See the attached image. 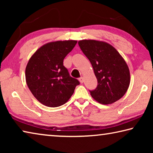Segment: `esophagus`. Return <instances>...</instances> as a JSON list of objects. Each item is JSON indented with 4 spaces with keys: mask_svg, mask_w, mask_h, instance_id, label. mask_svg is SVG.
<instances>
[{
    "mask_svg": "<svg viewBox=\"0 0 153 153\" xmlns=\"http://www.w3.org/2000/svg\"><path fill=\"white\" fill-rule=\"evenodd\" d=\"M79 81L80 83H82H82L84 82V77H79Z\"/></svg>",
    "mask_w": 153,
    "mask_h": 153,
    "instance_id": "esophagus-1",
    "label": "esophagus"
}]
</instances>
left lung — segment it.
<instances>
[{"instance_id": "obj_1", "label": "left lung", "mask_w": 153, "mask_h": 153, "mask_svg": "<svg viewBox=\"0 0 153 153\" xmlns=\"http://www.w3.org/2000/svg\"><path fill=\"white\" fill-rule=\"evenodd\" d=\"M78 45L91 63L98 81L92 97L102 105L117 101L126 94L130 83L129 67L112 45L95 40H79Z\"/></svg>"}]
</instances>
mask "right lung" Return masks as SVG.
I'll return each mask as SVG.
<instances>
[{"mask_svg": "<svg viewBox=\"0 0 153 153\" xmlns=\"http://www.w3.org/2000/svg\"><path fill=\"white\" fill-rule=\"evenodd\" d=\"M76 44V40H72L46 43L28 61L25 68L27 86L33 97L46 107L64 105L79 84L63 65V59Z\"/></svg>", "mask_w": 153, "mask_h": 153, "instance_id": "obj_1", "label": "right lung"}]
</instances>
